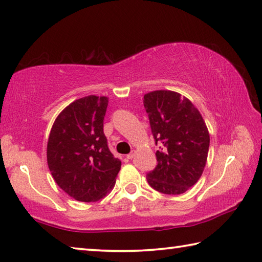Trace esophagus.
<instances>
[{
  "instance_id": "34e87169",
  "label": "esophagus",
  "mask_w": 262,
  "mask_h": 262,
  "mask_svg": "<svg viewBox=\"0 0 262 262\" xmlns=\"http://www.w3.org/2000/svg\"><path fill=\"white\" fill-rule=\"evenodd\" d=\"M134 156H135V150H133V151H132L130 154L127 155V158H128V159H132V158H134Z\"/></svg>"
}]
</instances>
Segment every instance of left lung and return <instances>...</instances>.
I'll list each match as a JSON object with an SVG mask.
<instances>
[{"label":"left lung","instance_id":"8db88e82","mask_svg":"<svg viewBox=\"0 0 262 262\" xmlns=\"http://www.w3.org/2000/svg\"><path fill=\"white\" fill-rule=\"evenodd\" d=\"M143 104L159 148L157 165L147 174L148 183L163 194H183L198 183L206 166L208 128L192 101L174 91L149 92Z\"/></svg>","mask_w":262,"mask_h":262}]
</instances>
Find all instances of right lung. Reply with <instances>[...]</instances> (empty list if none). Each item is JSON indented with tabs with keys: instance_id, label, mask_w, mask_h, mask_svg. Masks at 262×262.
Instances as JSON below:
<instances>
[{
	"instance_id": "1",
	"label": "right lung",
	"mask_w": 262,
	"mask_h": 262,
	"mask_svg": "<svg viewBox=\"0 0 262 262\" xmlns=\"http://www.w3.org/2000/svg\"><path fill=\"white\" fill-rule=\"evenodd\" d=\"M107 105V97H83L62 111L51 129L48 167L57 186L77 201L105 196L120 171L104 134Z\"/></svg>"
}]
</instances>
